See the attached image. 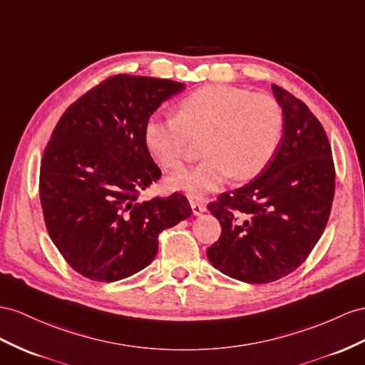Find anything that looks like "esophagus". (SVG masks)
<instances>
[{"instance_id":"34e87169","label":"esophagus","mask_w":365,"mask_h":365,"mask_svg":"<svg viewBox=\"0 0 365 365\" xmlns=\"http://www.w3.org/2000/svg\"><path fill=\"white\" fill-rule=\"evenodd\" d=\"M191 208H192L194 216H200L202 212L207 211V205H205L203 202H195V200H191Z\"/></svg>"}]
</instances>
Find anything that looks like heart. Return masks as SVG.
Instances as JSON below:
<instances>
[{
	"mask_svg": "<svg viewBox=\"0 0 365 365\" xmlns=\"http://www.w3.org/2000/svg\"><path fill=\"white\" fill-rule=\"evenodd\" d=\"M205 137L203 160L168 179V188L190 197L219 190L231 177L250 180L272 162L284 135V112L267 93L227 85L191 92L175 108V117H151L143 138L165 170H180L190 138Z\"/></svg>",
	"mask_w": 365,
	"mask_h": 365,
	"instance_id": "heart-1",
	"label": "heart"
}]
</instances>
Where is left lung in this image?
<instances>
[{
  "label": "left lung",
  "instance_id": "obj_1",
  "mask_svg": "<svg viewBox=\"0 0 365 365\" xmlns=\"http://www.w3.org/2000/svg\"><path fill=\"white\" fill-rule=\"evenodd\" d=\"M284 112V135L255 180L223 192L208 210L222 235L207 251L232 279L268 284L289 274L312 253L329 222L334 165L325 130L304 101L272 86Z\"/></svg>",
  "mask_w": 365,
  "mask_h": 365
}]
</instances>
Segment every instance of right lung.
Returning <instances> with one entry per match:
<instances>
[{
    "label": "right lung",
    "mask_w": 365,
    "mask_h": 365,
    "mask_svg": "<svg viewBox=\"0 0 365 365\" xmlns=\"http://www.w3.org/2000/svg\"><path fill=\"white\" fill-rule=\"evenodd\" d=\"M185 83L120 73L66 109L40 168V200L49 236L77 273L115 282L157 255L158 232L188 219L180 192L137 202L160 179L145 145L146 121Z\"/></svg>",
    "instance_id": "obj_1"
}]
</instances>
